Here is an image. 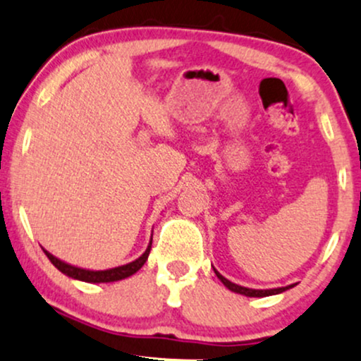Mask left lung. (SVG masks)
Segmentation results:
<instances>
[{
  "label": "left lung",
  "instance_id": "8db88e82",
  "mask_svg": "<svg viewBox=\"0 0 361 361\" xmlns=\"http://www.w3.org/2000/svg\"><path fill=\"white\" fill-rule=\"evenodd\" d=\"M215 275H217V279L222 281L224 285H226L227 288L231 290V292L234 293H241V295H246V297H268V295H276V293H281L285 292V290L292 288L293 285H287V287H279V288H264V290H259V288H247V287H241V285L238 283H233L231 280H227L226 276H222L221 273L214 268Z\"/></svg>",
  "mask_w": 361,
  "mask_h": 361
}]
</instances>
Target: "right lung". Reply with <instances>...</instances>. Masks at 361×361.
<instances>
[{
  "mask_svg": "<svg viewBox=\"0 0 361 361\" xmlns=\"http://www.w3.org/2000/svg\"><path fill=\"white\" fill-rule=\"evenodd\" d=\"M151 244H152V235H151V241H149L147 250L139 256L137 259L130 261V263L122 264V267H115V268H109V270H88V268H80V267H74V264L66 263L56 256L51 255L47 250H44L45 256L51 259V263L54 267L57 268L61 273H64L66 276L73 280H80V281H86V283H110V281H118L123 279H128L132 276L134 273H137L142 264L147 261L149 252H151Z\"/></svg>",
  "mask_w": 361,
  "mask_h": 361,
  "instance_id": "1",
  "label": "right lung"
}]
</instances>
